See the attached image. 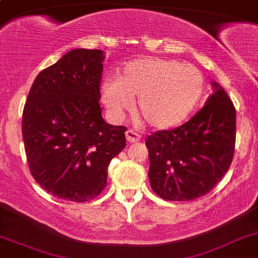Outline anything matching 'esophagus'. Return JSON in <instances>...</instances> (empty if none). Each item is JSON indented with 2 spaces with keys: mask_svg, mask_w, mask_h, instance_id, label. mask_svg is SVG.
<instances>
[{
  "mask_svg": "<svg viewBox=\"0 0 258 258\" xmlns=\"http://www.w3.org/2000/svg\"><path fill=\"white\" fill-rule=\"evenodd\" d=\"M126 140L128 141L130 143H134V142H138L141 140V136L135 132L134 130H127L126 131Z\"/></svg>",
  "mask_w": 258,
  "mask_h": 258,
  "instance_id": "1",
  "label": "esophagus"
}]
</instances>
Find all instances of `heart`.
<instances>
[{
	"instance_id": "1",
	"label": "heart",
	"mask_w": 258,
	"mask_h": 258,
	"mask_svg": "<svg viewBox=\"0 0 258 258\" xmlns=\"http://www.w3.org/2000/svg\"><path fill=\"white\" fill-rule=\"evenodd\" d=\"M205 78L197 67L176 60L146 57L123 66L118 77L101 84V99L115 117L136 100V111L149 126L166 130L182 122L197 105Z\"/></svg>"
}]
</instances>
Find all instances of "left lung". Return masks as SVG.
I'll use <instances>...</instances> for the list:
<instances>
[{
    "mask_svg": "<svg viewBox=\"0 0 258 258\" xmlns=\"http://www.w3.org/2000/svg\"><path fill=\"white\" fill-rule=\"evenodd\" d=\"M205 106L191 120L148 136L149 182L166 201H192L222 180L234 157L236 111L217 82Z\"/></svg>",
    "mask_w": 258,
    "mask_h": 258,
    "instance_id": "obj_1",
    "label": "left lung"
}]
</instances>
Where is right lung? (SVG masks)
Here are the masks:
<instances>
[{
	"mask_svg": "<svg viewBox=\"0 0 258 258\" xmlns=\"http://www.w3.org/2000/svg\"><path fill=\"white\" fill-rule=\"evenodd\" d=\"M101 50L75 49L42 70L23 110L30 172L52 196L87 202L105 188L107 166L126 147V127L101 116Z\"/></svg>",
	"mask_w": 258,
	"mask_h": 258,
	"instance_id": "add662e5",
	"label": "right lung"
}]
</instances>
